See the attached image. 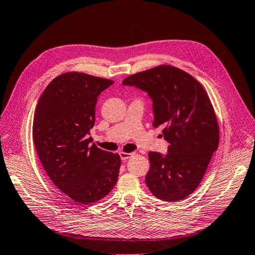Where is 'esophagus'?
Masks as SVG:
<instances>
[{"mask_svg": "<svg viewBox=\"0 0 255 255\" xmlns=\"http://www.w3.org/2000/svg\"><path fill=\"white\" fill-rule=\"evenodd\" d=\"M134 154H135L134 152H125V151L119 152V155H120L121 160H123V161H127L128 159H129V157H131Z\"/></svg>", "mask_w": 255, "mask_h": 255, "instance_id": "esophagus-1", "label": "esophagus"}]
</instances>
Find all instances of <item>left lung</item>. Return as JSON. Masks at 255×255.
Segmentation results:
<instances>
[{"label":"left lung","mask_w":255,"mask_h":255,"mask_svg":"<svg viewBox=\"0 0 255 255\" xmlns=\"http://www.w3.org/2000/svg\"><path fill=\"white\" fill-rule=\"evenodd\" d=\"M126 86L147 92L168 152L149 151L145 181L161 200L179 201L197 189L219 145V125L207 91L188 72L160 65L126 78Z\"/></svg>","instance_id":"8db88e82"}]
</instances>
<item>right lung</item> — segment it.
<instances>
[{
	"label": "right lung",
	"instance_id": "1",
	"mask_svg": "<svg viewBox=\"0 0 255 255\" xmlns=\"http://www.w3.org/2000/svg\"><path fill=\"white\" fill-rule=\"evenodd\" d=\"M114 82L83 72L55 78L36 106L33 141L48 177L80 205L99 201L117 183L120 155L90 145L98 96Z\"/></svg>",
	"mask_w": 255,
	"mask_h": 255
}]
</instances>
